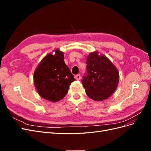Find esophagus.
I'll list each match as a JSON object with an SVG mask.
<instances>
[{"label": "esophagus", "instance_id": "34e87169", "mask_svg": "<svg viewBox=\"0 0 151 151\" xmlns=\"http://www.w3.org/2000/svg\"><path fill=\"white\" fill-rule=\"evenodd\" d=\"M75 78L77 80H80L81 79V75L80 74H77L75 76Z\"/></svg>", "mask_w": 151, "mask_h": 151}]
</instances>
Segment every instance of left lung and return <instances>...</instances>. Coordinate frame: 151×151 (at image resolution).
<instances>
[{
  "mask_svg": "<svg viewBox=\"0 0 151 151\" xmlns=\"http://www.w3.org/2000/svg\"><path fill=\"white\" fill-rule=\"evenodd\" d=\"M86 73L82 83L88 96L102 101L115 92L119 81V73L113 63L98 52L89 55L86 60Z\"/></svg>",
  "mask_w": 151,
  "mask_h": 151,
  "instance_id": "obj_1",
  "label": "left lung"
}]
</instances>
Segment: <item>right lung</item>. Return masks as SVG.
Here are the masks:
<instances>
[{"label": "right lung", "mask_w": 151, "mask_h": 151, "mask_svg": "<svg viewBox=\"0 0 151 151\" xmlns=\"http://www.w3.org/2000/svg\"><path fill=\"white\" fill-rule=\"evenodd\" d=\"M75 81L69 68L64 62L63 53L55 50L40 62L34 74V83L41 97L56 102L64 98L70 84Z\"/></svg>", "instance_id": "right-lung-1"}]
</instances>
